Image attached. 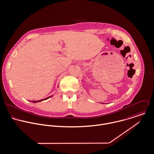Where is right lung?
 Masks as SVG:
<instances>
[{"label":"right lung","instance_id":"right-lung-1","mask_svg":"<svg viewBox=\"0 0 154 154\" xmlns=\"http://www.w3.org/2000/svg\"><path fill=\"white\" fill-rule=\"evenodd\" d=\"M52 96H49V97H46V98H45V99H42V100H37V101H31L32 102H34V103H35V102H40V101H42V100H46V99H49V97H52Z\"/></svg>","mask_w":154,"mask_h":154}]
</instances>
